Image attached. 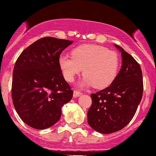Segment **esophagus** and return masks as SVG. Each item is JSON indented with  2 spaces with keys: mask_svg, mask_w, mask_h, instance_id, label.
Returning <instances> with one entry per match:
<instances>
[{
  "mask_svg": "<svg viewBox=\"0 0 156 156\" xmlns=\"http://www.w3.org/2000/svg\"><path fill=\"white\" fill-rule=\"evenodd\" d=\"M80 95H82V92H80V91L78 90L73 91V97H74V98H76V97L80 96Z\"/></svg>",
  "mask_w": 156,
  "mask_h": 156,
  "instance_id": "34e87169",
  "label": "esophagus"
}]
</instances>
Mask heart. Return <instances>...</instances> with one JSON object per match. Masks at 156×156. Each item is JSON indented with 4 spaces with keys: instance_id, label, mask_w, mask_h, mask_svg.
<instances>
[{
    "instance_id": "b5f03b06",
    "label": "heart",
    "mask_w": 156,
    "mask_h": 156,
    "mask_svg": "<svg viewBox=\"0 0 156 156\" xmlns=\"http://www.w3.org/2000/svg\"><path fill=\"white\" fill-rule=\"evenodd\" d=\"M64 77L73 82L81 73L85 75L82 84L103 89L114 81L119 68V58L116 52L97 44H86L71 51V56L61 55L58 60Z\"/></svg>"
}]
</instances>
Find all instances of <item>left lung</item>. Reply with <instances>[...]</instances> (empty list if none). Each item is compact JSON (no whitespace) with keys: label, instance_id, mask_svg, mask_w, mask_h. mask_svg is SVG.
Returning a JSON list of instances; mask_svg holds the SVG:
<instances>
[{"label":"left lung","instance_id":"obj_1","mask_svg":"<svg viewBox=\"0 0 156 156\" xmlns=\"http://www.w3.org/2000/svg\"><path fill=\"white\" fill-rule=\"evenodd\" d=\"M115 46L121 52L122 67L108 87L91 94L92 102L87 114L88 124L101 133H112L126 127L143 96L140 64L122 48Z\"/></svg>","mask_w":156,"mask_h":156}]
</instances>
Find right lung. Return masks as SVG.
<instances>
[{"instance_id":"add662e5","label":"right lung","mask_w":156,"mask_h":156,"mask_svg":"<svg viewBox=\"0 0 156 156\" xmlns=\"http://www.w3.org/2000/svg\"><path fill=\"white\" fill-rule=\"evenodd\" d=\"M72 41L44 37L27 47L15 63L11 95L20 118L32 128L42 130L56 124L61 107L73 92L58 64L61 52Z\"/></svg>"}]
</instances>
